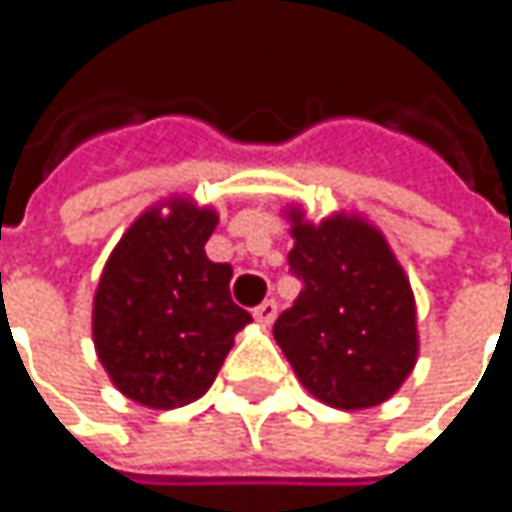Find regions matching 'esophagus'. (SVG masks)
Returning a JSON list of instances; mask_svg holds the SVG:
<instances>
[{"instance_id":"esophagus-1","label":"esophagus","mask_w":512,"mask_h":512,"mask_svg":"<svg viewBox=\"0 0 512 512\" xmlns=\"http://www.w3.org/2000/svg\"><path fill=\"white\" fill-rule=\"evenodd\" d=\"M276 311H279V305H276L273 299H265V302L253 311V317H256L259 325H270V322L276 320Z\"/></svg>"}]
</instances>
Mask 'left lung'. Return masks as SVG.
I'll return each instance as SVG.
<instances>
[{
    "mask_svg": "<svg viewBox=\"0 0 512 512\" xmlns=\"http://www.w3.org/2000/svg\"><path fill=\"white\" fill-rule=\"evenodd\" d=\"M288 218L302 291L273 325L276 343L322 403L351 412L389 400L418 360L415 296L392 247L360 216Z\"/></svg>",
    "mask_w": 512,
    "mask_h": 512,
    "instance_id": "left-lung-1",
    "label": "left lung"
}]
</instances>
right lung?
I'll return each instance as SVG.
<instances>
[{
  "mask_svg": "<svg viewBox=\"0 0 512 512\" xmlns=\"http://www.w3.org/2000/svg\"><path fill=\"white\" fill-rule=\"evenodd\" d=\"M216 224V210L190 198L149 207L123 233L97 282V357L117 389L149 409L204 395L250 322L230 299L233 268L204 253Z\"/></svg>",
  "mask_w": 512,
  "mask_h": 512,
  "instance_id": "right-lung-1",
  "label": "right lung"
}]
</instances>
